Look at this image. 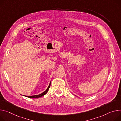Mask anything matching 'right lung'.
Returning <instances> with one entry per match:
<instances>
[{"label":"right lung","mask_w":121,"mask_h":121,"mask_svg":"<svg viewBox=\"0 0 121 121\" xmlns=\"http://www.w3.org/2000/svg\"><path fill=\"white\" fill-rule=\"evenodd\" d=\"M51 81L50 82V83L49 85V86L48 87V88H47V90L44 92H43V93L40 94H38V95H33V96H26V97H28V98H37L42 97V96L45 95L48 92V91H49V88L51 86Z\"/></svg>","instance_id":"add662e5"}]
</instances>
